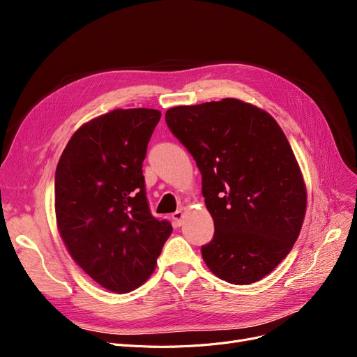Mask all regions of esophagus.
<instances>
[{"mask_svg": "<svg viewBox=\"0 0 357 357\" xmlns=\"http://www.w3.org/2000/svg\"><path fill=\"white\" fill-rule=\"evenodd\" d=\"M172 220H174V226L175 227H181L183 222V213L182 211H176L172 214Z\"/></svg>", "mask_w": 357, "mask_h": 357, "instance_id": "1", "label": "esophagus"}]
</instances>
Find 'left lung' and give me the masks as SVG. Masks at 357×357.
Returning a JSON list of instances; mask_svg holds the SVG:
<instances>
[{"label": "left lung", "instance_id": "left-lung-1", "mask_svg": "<svg viewBox=\"0 0 357 357\" xmlns=\"http://www.w3.org/2000/svg\"><path fill=\"white\" fill-rule=\"evenodd\" d=\"M166 124L194 156L214 237L201 248L208 269L234 285L269 275L292 250L307 188L276 120L236 98L179 105Z\"/></svg>", "mask_w": 357, "mask_h": 357}]
</instances>
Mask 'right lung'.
<instances>
[{"instance_id": "right-lung-1", "label": "right lung", "mask_w": 357, "mask_h": 357, "mask_svg": "<svg viewBox=\"0 0 357 357\" xmlns=\"http://www.w3.org/2000/svg\"><path fill=\"white\" fill-rule=\"evenodd\" d=\"M160 111L112 109L82 124L54 175V213L70 257L102 288L126 294L153 273L171 222L150 214L143 176Z\"/></svg>"}]
</instances>
